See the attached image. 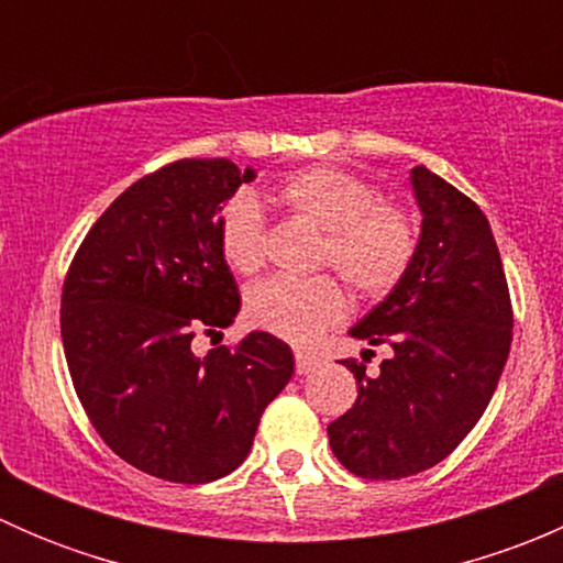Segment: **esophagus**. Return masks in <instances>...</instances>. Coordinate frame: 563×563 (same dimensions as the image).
<instances>
[{"instance_id":"1","label":"esophagus","mask_w":563,"mask_h":563,"mask_svg":"<svg viewBox=\"0 0 563 563\" xmlns=\"http://www.w3.org/2000/svg\"><path fill=\"white\" fill-rule=\"evenodd\" d=\"M318 365H321V360H318L316 354H310V351H297V373H299V376H308V373H313Z\"/></svg>"}]
</instances>
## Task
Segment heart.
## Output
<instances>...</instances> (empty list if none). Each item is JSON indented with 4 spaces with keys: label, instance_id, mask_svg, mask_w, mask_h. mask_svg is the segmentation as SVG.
Wrapping results in <instances>:
<instances>
[{
    "label": "heart",
    "instance_id": "b5f03b06",
    "mask_svg": "<svg viewBox=\"0 0 563 563\" xmlns=\"http://www.w3.org/2000/svg\"><path fill=\"white\" fill-rule=\"evenodd\" d=\"M272 201L291 218L321 231L318 264H327L360 297L389 294L417 255L419 231L411 212L378 201L362 176L332 166L302 168L272 187ZM220 253L231 269L253 275L264 264V218L247 192L231 198L218 223ZM345 294L334 277H269L245 297V316L255 329L291 343H308L345 316Z\"/></svg>",
    "mask_w": 563,
    "mask_h": 563
}]
</instances>
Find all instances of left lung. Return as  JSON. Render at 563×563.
Returning <instances> with one entry per match:
<instances>
[{
	"label": "left lung",
	"instance_id": "left-lung-1",
	"mask_svg": "<svg viewBox=\"0 0 563 563\" xmlns=\"http://www.w3.org/2000/svg\"><path fill=\"white\" fill-rule=\"evenodd\" d=\"M411 190L417 255L349 332L391 356L373 378L343 362L360 395L327 428L334 457L362 479H402L450 455L485 413L512 345L507 277L482 209L424 166L411 168Z\"/></svg>",
	"mask_w": 563,
	"mask_h": 563
}]
</instances>
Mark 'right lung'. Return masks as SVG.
Instances as JSON below:
<instances>
[{"label":"right lung","mask_w":563,"mask_h":563,"mask_svg":"<svg viewBox=\"0 0 563 563\" xmlns=\"http://www.w3.org/2000/svg\"><path fill=\"white\" fill-rule=\"evenodd\" d=\"M253 179L225 157L144 176L100 214L67 269L62 343L78 400L100 439L157 479L231 474L294 376L291 349L269 332L207 356L190 345L240 313L218 223Z\"/></svg>","instance_id":"1"}]
</instances>
